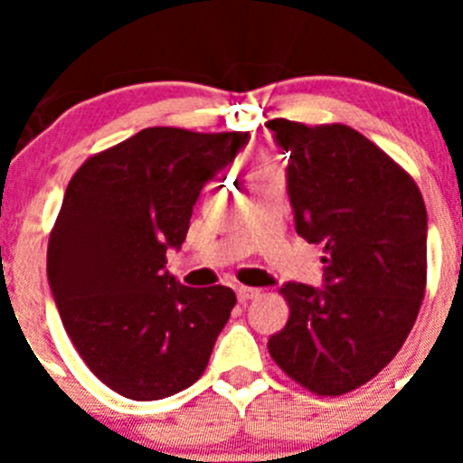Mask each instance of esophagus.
<instances>
[{"mask_svg": "<svg viewBox=\"0 0 463 463\" xmlns=\"http://www.w3.org/2000/svg\"><path fill=\"white\" fill-rule=\"evenodd\" d=\"M236 294H239V301H250V298H255V297H260V289L257 288H245V285H241L239 289H236Z\"/></svg>", "mask_w": 463, "mask_h": 463, "instance_id": "esophagus-1", "label": "esophagus"}]
</instances>
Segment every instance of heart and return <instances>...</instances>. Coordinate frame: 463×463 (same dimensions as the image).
Instances as JSON below:
<instances>
[{
    "label": "heart",
    "instance_id": "1",
    "mask_svg": "<svg viewBox=\"0 0 463 463\" xmlns=\"http://www.w3.org/2000/svg\"><path fill=\"white\" fill-rule=\"evenodd\" d=\"M264 166H269V165H257V166H255V169H252V171H250V174H255V171H260V169H264Z\"/></svg>",
    "mask_w": 463,
    "mask_h": 463
}]
</instances>
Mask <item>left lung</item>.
<instances>
[{
  "label": "left lung",
  "instance_id": "left-lung-1",
  "mask_svg": "<svg viewBox=\"0 0 463 463\" xmlns=\"http://www.w3.org/2000/svg\"><path fill=\"white\" fill-rule=\"evenodd\" d=\"M289 155L298 236L325 245V288L285 282L289 320L269 354L317 396L380 373L406 343L427 289V208L403 166L347 125L269 120Z\"/></svg>",
  "mask_w": 463,
  "mask_h": 463
}]
</instances>
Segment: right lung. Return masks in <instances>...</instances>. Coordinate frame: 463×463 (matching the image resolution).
Masks as SVG:
<instances>
[{
	"instance_id": "add662e5",
	"label": "right lung",
	"mask_w": 463,
	"mask_h": 463,
	"mask_svg": "<svg viewBox=\"0 0 463 463\" xmlns=\"http://www.w3.org/2000/svg\"><path fill=\"white\" fill-rule=\"evenodd\" d=\"M248 141L250 132L148 127L69 181L48 282L80 359L120 396L165 399L206 371L236 294L181 285L165 271L166 248H181L202 187Z\"/></svg>"
}]
</instances>
